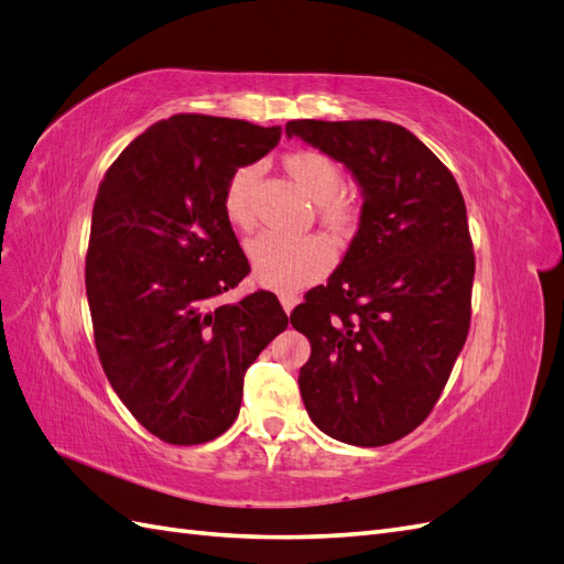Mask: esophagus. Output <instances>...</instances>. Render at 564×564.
<instances>
[{"instance_id": "1", "label": "esophagus", "mask_w": 564, "mask_h": 564, "mask_svg": "<svg viewBox=\"0 0 564 564\" xmlns=\"http://www.w3.org/2000/svg\"><path fill=\"white\" fill-rule=\"evenodd\" d=\"M280 303H282V308H284V313L289 315L294 311V305L299 303V296L296 294H280Z\"/></svg>"}]
</instances>
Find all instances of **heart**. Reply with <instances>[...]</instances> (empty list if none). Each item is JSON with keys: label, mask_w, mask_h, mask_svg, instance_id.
<instances>
[{"label": "heart", "mask_w": 564, "mask_h": 564, "mask_svg": "<svg viewBox=\"0 0 564 564\" xmlns=\"http://www.w3.org/2000/svg\"><path fill=\"white\" fill-rule=\"evenodd\" d=\"M284 172L294 178L301 191L317 202V214L334 235H348L360 218L357 202L338 193L344 185L340 166L315 148H299L284 158ZM259 181V166H240L226 183L224 212L235 228L253 226L251 193ZM249 261L259 284L275 292H296L313 284L332 268V249L317 237H284L263 232L249 242Z\"/></svg>", "instance_id": "b5f03b06"}]
</instances>
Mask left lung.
<instances>
[{"label": "left lung", "mask_w": 564, "mask_h": 564, "mask_svg": "<svg viewBox=\"0 0 564 564\" xmlns=\"http://www.w3.org/2000/svg\"><path fill=\"white\" fill-rule=\"evenodd\" d=\"M284 131L344 164L365 199L344 261L289 317L311 340L303 404L338 442L390 445L433 412L466 344L475 256L464 195L400 124L294 119Z\"/></svg>", "instance_id": "left-lung-1"}]
</instances>
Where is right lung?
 Returning a JSON list of instances; mask_svg holds the SVG:
<instances>
[{"label":"right lung","mask_w":564,"mask_h":564,"mask_svg":"<svg viewBox=\"0 0 564 564\" xmlns=\"http://www.w3.org/2000/svg\"><path fill=\"white\" fill-rule=\"evenodd\" d=\"M280 127L174 115L131 141L98 187L87 251L96 350L112 390L169 445H202L240 414L249 365L286 329L275 294L209 311L249 275L226 183Z\"/></svg>","instance_id":"obj_1"}]
</instances>
